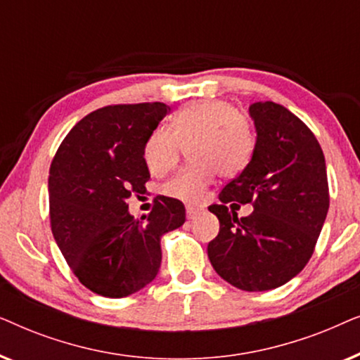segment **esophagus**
I'll return each instance as SVG.
<instances>
[{
	"mask_svg": "<svg viewBox=\"0 0 360 360\" xmlns=\"http://www.w3.org/2000/svg\"><path fill=\"white\" fill-rule=\"evenodd\" d=\"M198 214H200V210L198 208H193V206H186V218L193 219Z\"/></svg>",
	"mask_w": 360,
	"mask_h": 360,
	"instance_id": "obj_1",
	"label": "esophagus"
}]
</instances>
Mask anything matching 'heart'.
Masks as SVG:
<instances>
[{
  "mask_svg": "<svg viewBox=\"0 0 360 360\" xmlns=\"http://www.w3.org/2000/svg\"><path fill=\"white\" fill-rule=\"evenodd\" d=\"M184 147H188L190 167L162 185L167 198L198 205L203 201L216 172L234 176L245 169L254 152L250 122L223 100H200L185 105L172 120L170 127L159 126L147 136L142 159L147 170L164 176L179 164Z\"/></svg>",
  "mask_w": 360,
  "mask_h": 360,
  "instance_id": "heart-1",
  "label": "heart"
}]
</instances>
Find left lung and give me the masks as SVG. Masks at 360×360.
Wrapping results in <instances>:
<instances>
[{"label": "left lung", "instance_id": "1", "mask_svg": "<svg viewBox=\"0 0 360 360\" xmlns=\"http://www.w3.org/2000/svg\"><path fill=\"white\" fill-rule=\"evenodd\" d=\"M257 141L252 159L211 205L219 234L210 262L226 282L245 292L277 288L302 272L314 252L329 208L326 162L304 122L282 105H250ZM252 202L238 219L227 203Z\"/></svg>", "mask_w": 360, "mask_h": 360}]
</instances>
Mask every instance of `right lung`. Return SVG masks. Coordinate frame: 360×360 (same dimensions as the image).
<instances>
[{
	"instance_id": "obj_1",
	"label": "right lung",
	"mask_w": 360,
	"mask_h": 360,
	"mask_svg": "<svg viewBox=\"0 0 360 360\" xmlns=\"http://www.w3.org/2000/svg\"><path fill=\"white\" fill-rule=\"evenodd\" d=\"M169 110L164 103L100 108L72 127L51 164L53 239L82 285L101 297L122 298L150 283L160 238L185 223L184 203L162 195L141 219L127 211V198L144 193L150 179L142 147Z\"/></svg>"
}]
</instances>
